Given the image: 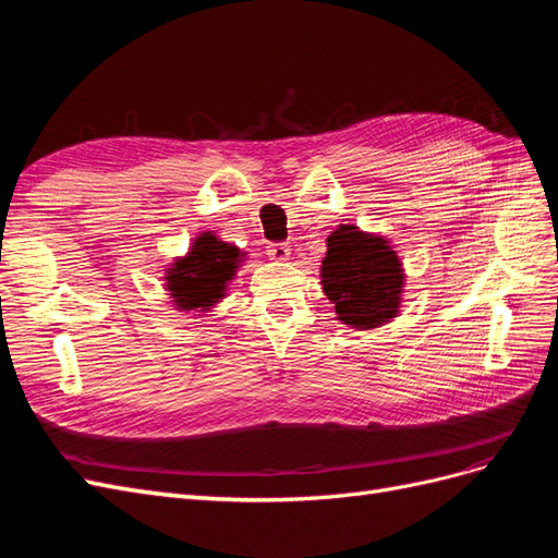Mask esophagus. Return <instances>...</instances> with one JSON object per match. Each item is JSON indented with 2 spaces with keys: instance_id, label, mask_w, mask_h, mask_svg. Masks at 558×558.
<instances>
[{
  "instance_id": "1",
  "label": "esophagus",
  "mask_w": 558,
  "mask_h": 558,
  "mask_svg": "<svg viewBox=\"0 0 558 558\" xmlns=\"http://www.w3.org/2000/svg\"><path fill=\"white\" fill-rule=\"evenodd\" d=\"M267 256H269V260L283 263V260H289L291 248H289V244H269L267 246Z\"/></svg>"
}]
</instances>
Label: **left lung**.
<instances>
[{
    "label": "left lung",
    "mask_w": 558,
    "mask_h": 558,
    "mask_svg": "<svg viewBox=\"0 0 558 558\" xmlns=\"http://www.w3.org/2000/svg\"><path fill=\"white\" fill-rule=\"evenodd\" d=\"M326 246L320 286L335 305L337 320L356 330H375L400 314L404 267L384 234L342 223L328 234Z\"/></svg>",
    "instance_id": "1"
}]
</instances>
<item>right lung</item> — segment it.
I'll use <instances>...</instances> for the list:
<instances>
[{
	"label": "right lung",
	"instance_id": "add662e5",
	"mask_svg": "<svg viewBox=\"0 0 558 558\" xmlns=\"http://www.w3.org/2000/svg\"><path fill=\"white\" fill-rule=\"evenodd\" d=\"M246 258V251L223 242L216 232H199L185 256L165 269V289L179 312H211L228 295V286Z\"/></svg>",
	"mask_w": 558,
	"mask_h": 558
}]
</instances>
